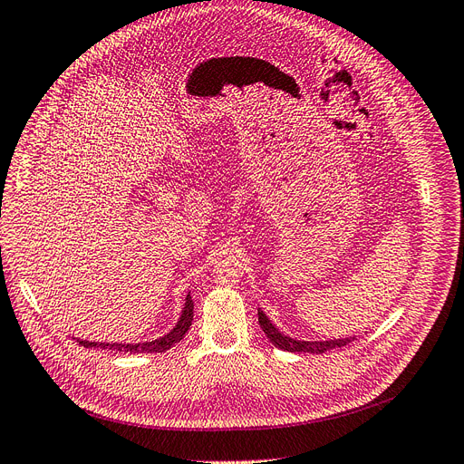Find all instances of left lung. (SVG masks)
I'll return each mask as SVG.
<instances>
[{
	"instance_id": "1",
	"label": "left lung",
	"mask_w": 464,
	"mask_h": 464,
	"mask_svg": "<svg viewBox=\"0 0 464 464\" xmlns=\"http://www.w3.org/2000/svg\"><path fill=\"white\" fill-rule=\"evenodd\" d=\"M258 323L262 331L267 334V338L281 350L286 352H304V353H324V352H331L342 346H348L352 342L350 338H338V340H324V342H302V340H293L288 336H283L273 324L269 323V319L266 317L264 312L258 310Z\"/></svg>"
}]
</instances>
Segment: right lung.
Segmentation results:
<instances>
[{
  "mask_svg": "<svg viewBox=\"0 0 464 464\" xmlns=\"http://www.w3.org/2000/svg\"><path fill=\"white\" fill-rule=\"evenodd\" d=\"M193 323V300L191 295H187L185 298V307L183 314L174 327V331L168 333L162 338H157L152 342H143V344H105V342H88V340H78L83 348H102V350H114V352H122V353H162L169 350L171 346H176L178 342L185 336Z\"/></svg>",
  "mask_w": 464,
  "mask_h": 464,
  "instance_id": "obj_1",
  "label": "right lung"
}]
</instances>
